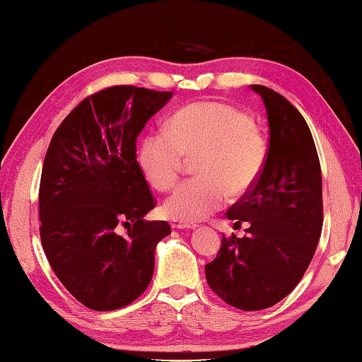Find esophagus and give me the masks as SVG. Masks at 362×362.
Wrapping results in <instances>:
<instances>
[{
	"label": "esophagus",
	"mask_w": 362,
	"mask_h": 362,
	"mask_svg": "<svg viewBox=\"0 0 362 362\" xmlns=\"http://www.w3.org/2000/svg\"><path fill=\"white\" fill-rule=\"evenodd\" d=\"M172 228H182V230H192V228H197V224L190 223H181V221H172Z\"/></svg>",
	"instance_id": "obj_1"
}]
</instances>
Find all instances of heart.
Returning <instances> with one entry per match:
<instances>
[{
	"label": "heart",
	"instance_id": "heart-1",
	"mask_svg": "<svg viewBox=\"0 0 362 362\" xmlns=\"http://www.w3.org/2000/svg\"><path fill=\"white\" fill-rule=\"evenodd\" d=\"M165 130L148 134L138 155L141 169L156 190H170L186 156H198V178L181 184L165 201L167 216L199 221L221 209L228 193L244 198L258 184L267 146L249 113L226 103L199 101L176 110Z\"/></svg>",
	"mask_w": 362,
	"mask_h": 362
}]
</instances>
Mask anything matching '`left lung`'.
<instances>
[{
  "label": "left lung",
  "instance_id": "8db88e82",
  "mask_svg": "<svg viewBox=\"0 0 362 362\" xmlns=\"http://www.w3.org/2000/svg\"><path fill=\"white\" fill-rule=\"evenodd\" d=\"M266 105L269 148L261 178L227 211L245 236H223L206 279L228 305L262 310L284 299L310 264L322 230V178L313 136L283 95L252 84Z\"/></svg>",
  "mask_w": 362,
  "mask_h": 362
}]
</instances>
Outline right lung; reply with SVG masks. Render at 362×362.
I'll return each mask as SVG.
<instances>
[{"label":"right lung","instance_id":"add662e5","mask_svg":"<svg viewBox=\"0 0 362 362\" xmlns=\"http://www.w3.org/2000/svg\"><path fill=\"white\" fill-rule=\"evenodd\" d=\"M172 95L109 87L79 103L52 136L40 182L41 244L58 279L92 310L135 301L152 279L156 244L170 233L165 221L144 219L155 199L136 138Z\"/></svg>","mask_w":362,"mask_h":362}]
</instances>
